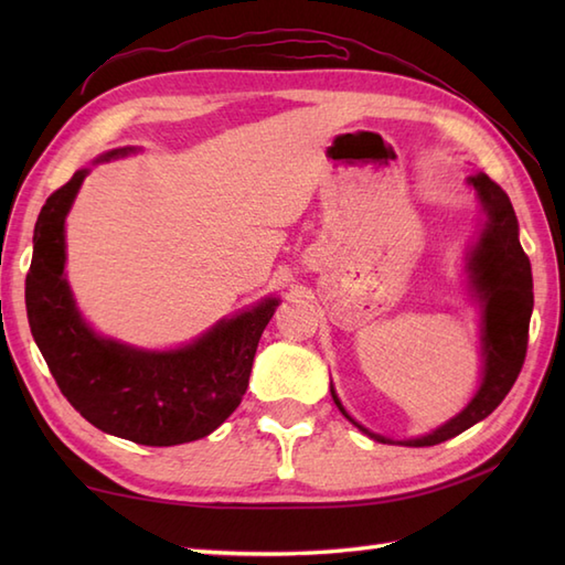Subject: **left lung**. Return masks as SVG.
I'll return each mask as SVG.
<instances>
[{
	"instance_id": "1",
	"label": "left lung",
	"mask_w": 565,
	"mask_h": 565,
	"mask_svg": "<svg viewBox=\"0 0 565 565\" xmlns=\"http://www.w3.org/2000/svg\"><path fill=\"white\" fill-rule=\"evenodd\" d=\"M468 182L476 186L488 213L486 231L481 239H478V247L473 249L471 257V279L478 296H481L486 303L483 383L481 388H478L476 398L466 405V411L461 415H456L447 425L431 431V435L398 441L405 444V447H435V444L447 441L456 435H461V431L471 425L481 423L483 417H488L502 401H505V395L520 376L526 356L530 318L534 308V284L530 257L524 255L518 237V215H514L510 196L493 182V179L486 174H476L468 179ZM332 401L347 419H352L344 413V407L338 401L334 391ZM356 427L379 441H393L374 435V431L364 429L362 425Z\"/></svg>"
}]
</instances>
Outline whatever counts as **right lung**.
<instances>
[{
  "label": "right lung",
  "mask_w": 565,
  "mask_h": 565,
  "mask_svg": "<svg viewBox=\"0 0 565 565\" xmlns=\"http://www.w3.org/2000/svg\"><path fill=\"white\" fill-rule=\"evenodd\" d=\"M128 154L111 150L102 160ZM87 170L45 199L33 231L26 313L33 340L70 405L102 431L146 447H174L221 427L247 391L252 362L276 298L221 320L177 352H140L84 326L65 269V215Z\"/></svg>",
  "instance_id": "1"
}]
</instances>
